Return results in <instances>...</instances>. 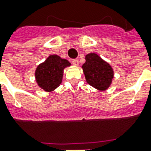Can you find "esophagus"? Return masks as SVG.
Returning a JSON list of instances; mask_svg holds the SVG:
<instances>
[{
    "label": "esophagus",
    "mask_w": 151,
    "mask_h": 151,
    "mask_svg": "<svg viewBox=\"0 0 151 151\" xmlns=\"http://www.w3.org/2000/svg\"><path fill=\"white\" fill-rule=\"evenodd\" d=\"M72 63H73V65H79V60L78 59H74V60H72Z\"/></svg>",
    "instance_id": "34e87169"
}]
</instances>
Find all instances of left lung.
Wrapping results in <instances>:
<instances>
[{
  "mask_svg": "<svg viewBox=\"0 0 151 151\" xmlns=\"http://www.w3.org/2000/svg\"><path fill=\"white\" fill-rule=\"evenodd\" d=\"M82 68L86 82L91 86L99 91H106L110 86L114 78L113 69L96 53L86 56V62Z\"/></svg>",
  "mask_w": 151,
  "mask_h": 151,
  "instance_id": "1",
  "label": "left lung"
}]
</instances>
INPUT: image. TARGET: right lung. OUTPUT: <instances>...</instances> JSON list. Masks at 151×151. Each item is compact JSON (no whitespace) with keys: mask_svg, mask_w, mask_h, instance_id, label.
Listing matches in <instances>:
<instances>
[{"mask_svg":"<svg viewBox=\"0 0 151 151\" xmlns=\"http://www.w3.org/2000/svg\"><path fill=\"white\" fill-rule=\"evenodd\" d=\"M70 65L69 60L57 55L49 56L35 69V76L38 86L47 92L53 91L62 82L64 69Z\"/></svg>","mask_w":151,"mask_h":151,"instance_id":"right-lung-1","label":"right lung"}]
</instances>
